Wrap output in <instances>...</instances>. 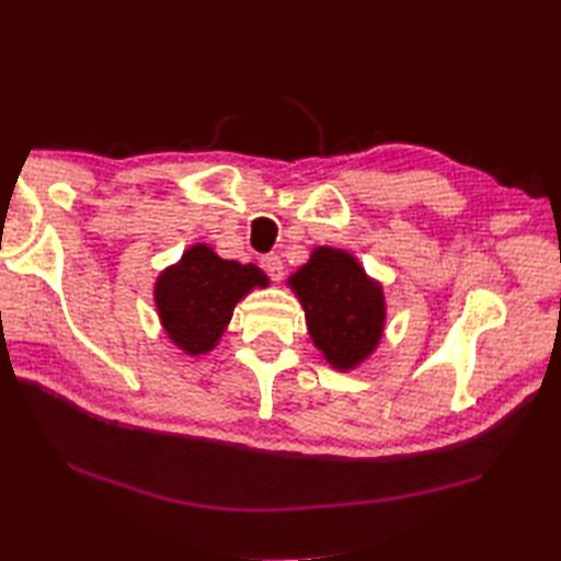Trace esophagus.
I'll return each mask as SVG.
<instances>
[{
  "mask_svg": "<svg viewBox=\"0 0 561 561\" xmlns=\"http://www.w3.org/2000/svg\"><path fill=\"white\" fill-rule=\"evenodd\" d=\"M260 265H262V270H265V272L270 274V279H274V282L282 279L284 265H282V257H279V255H274V253L262 255V257H260Z\"/></svg>",
  "mask_w": 561,
  "mask_h": 561,
  "instance_id": "obj_1",
  "label": "esophagus"
}]
</instances>
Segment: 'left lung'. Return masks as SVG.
Returning <instances> with one entry per match:
<instances>
[{"mask_svg":"<svg viewBox=\"0 0 561 561\" xmlns=\"http://www.w3.org/2000/svg\"><path fill=\"white\" fill-rule=\"evenodd\" d=\"M287 287L304 308L316 350L335 371H354L378 350L388 318L383 284L350 250L316 245Z\"/></svg>","mask_w":561,"mask_h":561,"instance_id":"1","label":"left lung"}]
</instances>
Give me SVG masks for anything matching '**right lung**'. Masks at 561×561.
<instances>
[{"label":"right lung","mask_w":561,"mask_h":561,"mask_svg":"<svg viewBox=\"0 0 561 561\" xmlns=\"http://www.w3.org/2000/svg\"><path fill=\"white\" fill-rule=\"evenodd\" d=\"M270 287L253 262L224 260L207 243L190 245L181 260L159 272L153 306L161 328L187 356L209 354L233 318V308L253 289Z\"/></svg>","instance_id":"obj_1"}]
</instances>
